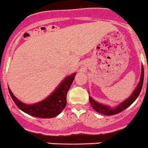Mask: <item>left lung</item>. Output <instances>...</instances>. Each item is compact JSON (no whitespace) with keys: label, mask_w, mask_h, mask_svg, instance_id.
Listing matches in <instances>:
<instances>
[{"label":"left lung","mask_w":148,"mask_h":148,"mask_svg":"<svg viewBox=\"0 0 148 148\" xmlns=\"http://www.w3.org/2000/svg\"><path fill=\"white\" fill-rule=\"evenodd\" d=\"M148 80V79H147ZM143 82H144V67L143 66H141V76H140V81L138 84H137L136 89L134 90V91L132 92V93L128 97L127 99H125L123 102L120 103L117 106L112 108V107L107 106V105L102 104L92 98L90 96L89 97V100L91 106L96 112L98 113L104 114V115H113V114H116L119 113V112H123L126 108H128L130 105L134 103V101L138 98V95H139L140 92L141 90V88L143 86Z\"/></svg>","instance_id":"8db88e82"}]
</instances>
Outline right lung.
<instances>
[{
  "instance_id": "obj_1",
  "label": "right lung",
  "mask_w": 148,
  "mask_h": 148,
  "mask_svg": "<svg viewBox=\"0 0 148 148\" xmlns=\"http://www.w3.org/2000/svg\"><path fill=\"white\" fill-rule=\"evenodd\" d=\"M76 73L68 75L62 81L52 93L43 100L34 104H25L13 95L10 88L9 92L12 100L22 112L40 118H51L56 117L64 110L66 105V94L73 83Z\"/></svg>"
}]
</instances>
